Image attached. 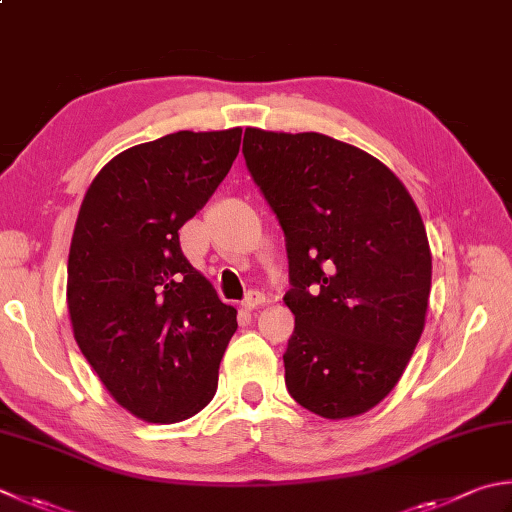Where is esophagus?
I'll return each mask as SVG.
<instances>
[{
    "mask_svg": "<svg viewBox=\"0 0 512 512\" xmlns=\"http://www.w3.org/2000/svg\"><path fill=\"white\" fill-rule=\"evenodd\" d=\"M264 304H266V295L259 293V290H250V293L244 299V308L246 310H255V308L264 306Z\"/></svg>",
    "mask_w": 512,
    "mask_h": 512,
    "instance_id": "obj_1",
    "label": "esophagus"
}]
</instances>
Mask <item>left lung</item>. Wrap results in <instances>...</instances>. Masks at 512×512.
<instances>
[{
  "mask_svg": "<svg viewBox=\"0 0 512 512\" xmlns=\"http://www.w3.org/2000/svg\"><path fill=\"white\" fill-rule=\"evenodd\" d=\"M242 153L286 235L288 393L319 417L362 415L395 388L426 324L422 215L393 170L328 135L246 128Z\"/></svg>",
  "mask_w": 512,
  "mask_h": 512,
  "instance_id": "8db88e82",
  "label": "left lung"
}]
</instances>
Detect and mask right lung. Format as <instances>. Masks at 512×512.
<instances>
[{
    "mask_svg": "<svg viewBox=\"0 0 512 512\" xmlns=\"http://www.w3.org/2000/svg\"><path fill=\"white\" fill-rule=\"evenodd\" d=\"M242 128L159 137L115 155L88 186L68 253L75 342L115 402L150 424L215 397L237 310L190 266L179 228L228 175Z\"/></svg>",
    "mask_w": 512,
    "mask_h": 512,
    "instance_id": "add662e5",
    "label": "right lung"
}]
</instances>
